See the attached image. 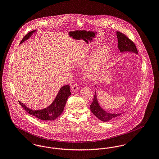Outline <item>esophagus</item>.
I'll return each mask as SVG.
<instances>
[{
  "label": "esophagus",
  "mask_w": 159,
  "mask_h": 159,
  "mask_svg": "<svg viewBox=\"0 0 159 159\" xmlns=\"http://www.w3.org/2000/svg\"><path fill=\"white\" fill-rule=\"evenodd\" d=\"M77 90H78V86L76 83H75L71 87V91L75 92H77Z\"/></svg>",
  "instance_id": "34e87169"
}]
</instances>
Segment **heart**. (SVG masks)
Instances as JSON below:
<instances>
[{
    "label": "heart",
    "mask_w": 159,
    "mask_h": 159,
    "mask_svg": "<svg viewBox=\"0 0 159 159\" xmlns=\"http://www.w3.org/2000/svg\"><path fill=\"white\" fill-rule=\"evenodd\" d=\"M110 55V48L108 46L106 45L101 48L95 54V56L87 70L88 76L91 80H97L102 75L104 69L106 68ZM88 60L89 57L87 55L82 56L77 61L78 65H84Z\"/></svg>",
    "instance_id": "obj_1"
}]
</instances>
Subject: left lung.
Wrapping results in <instances>:
<instances>
[{
    "label": "left lung",
    "mask_w": 159,
    "mask_h": 159,
    "mask_svg": "<svg viewBox=\"0 0 159 159\" xmlns=\"http://www.w3.org/2000/svg\"><path fill=\"white\" fill-rule=\"evenodd\" d=\"M116 36L118 40V48L120 52H130L138 54V51L135 43L125 34L119 31H116ZM97 87V86H95ZM92 113L97 118L102 121H108L112 120L122 113H110L103 110L99 104L96 92L92 103L90 106Z\"/></svg>",
    "instance_id": "left-lung-1"
}]
</instances>
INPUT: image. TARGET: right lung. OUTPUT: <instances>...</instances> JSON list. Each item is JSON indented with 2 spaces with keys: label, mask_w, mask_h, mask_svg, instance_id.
<instances>
[{
  "label": "right lung",
  "mask_w": 159,
  "mask_h": 159,
  "mask_svg": "<svg viewBox=\"0 0 159 159\" xmlns=\"http://www.w3.org/2000/svg\"><path fill=\"white\" fill-rule=\"evenodd\" d=\"M36 31V30L32 31L29 32L27 34H26L22 39L20 44H21L25 40H28ZM70 95V88L69 85L67 84L61 88L52 104L45 108L34 110L29 108L20 101L19 103L28 113L37 117L39 119L45 121L53 120L58 116H60L61 114L62 113L67 100Z\"/></svg>",
  "instance_id": "obj_1"
}]
</instances>
